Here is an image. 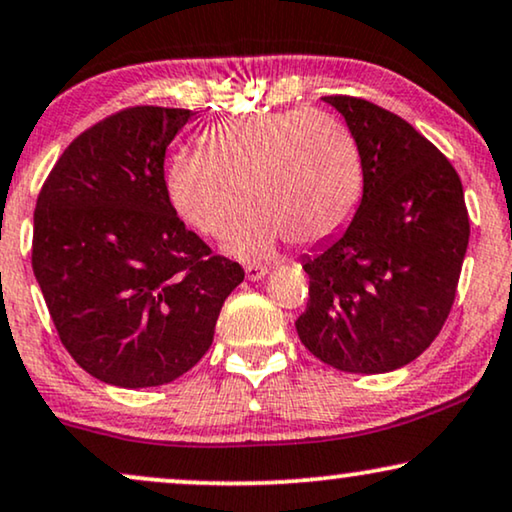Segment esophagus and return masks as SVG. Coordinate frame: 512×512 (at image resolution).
Masks as SVG:
<instances>
[{
  "instance_id": "34e87169",
  "label": "esophagus",
  "mask_w": 512,
  "mask_h": 512,
  "mask_svg": "<svg viewBox=\"0 0 512 512\" xmlns=\"http://www.w3.org/2000/svg\"><path fill=\"white\" fill-rule=\"evenodd\" d=\"M267 267H262V264H248L245 267V276H248V281H262L264 276H267Z\"/></svg>"
}]
</instances>
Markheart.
Segmentation results:
<instances>
[{"label":"heart","instance_id":"heart-1","mask_svg":"<svg viewBox=\"0 0 512 512\" xmlns=\"http://www.w3.org/2000/svg\"><path fill=\"white\" fill-rule=\"evenodd\" d=\"M363 187L356 135L313 109L224 119L203 135V149L177 152L166 168L170 203L203 236H229L248 203L231 241L241 257H267L283 238L318 245L337 236Z\"/></svg>","mask_w":512,"mask_h":512}]
</instances>
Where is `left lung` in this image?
Masks as SVG:
<instances>
[{"label": "left lung", "mask_w": 512, "mask_h": 512, "mask_svg": "<svg viewBox=\"0 0 512 512\" xmlns=\"http://www.w3.org/2000/svg\"><path fill=\"white\" fill-rule=\"evenodd\" d=\"M356 135L363 201L342 236L306 257L309 302L295 320L313 356L381 374L424 353L452 311L470 222L452 163L398 114L325 95Z\"/></svg>", "instance_id": "1"}]
</instances>
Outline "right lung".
<instances>
[{
  "mask_svg": "<svg viewBox=\"0 0 512 512\" xmlns=\"http://www.w3.org/2000/svg\"><path fill=\"white\" fill-rule=\"evenodd\" d=\"M192 114L121 109L70 142L39 192L34 276L67 353L105 384L161 386L192 370L245 276L170 203L163 161Z\"/></svg>",
  "mask_w": 512,
  "mask_h": 512,
  "instance_id": "obj_1",
  "label": "right lung"
}]
</instances>
